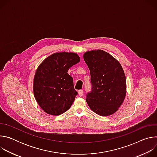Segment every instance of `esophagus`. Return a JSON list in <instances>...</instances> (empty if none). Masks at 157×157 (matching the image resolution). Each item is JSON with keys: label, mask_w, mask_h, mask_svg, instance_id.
I'll list each match as a JSON object with an SVG mask.
<instances>
[{"label": "esophagus", "mask_w": 157, "mask_h": 157, "mask_svg": "<svg viewBox=\"0 0 157 157\" xmlns=\"http://www.w3.org/2000/svg\"><path fill=\"white\" fill-rule=\"evenodd\" d=\"M83 93H84V91L82 90H79L78 91V94L79 96H82L83 95Z\"/></svg>", "instance_id": "34e87169"}]
</instances>
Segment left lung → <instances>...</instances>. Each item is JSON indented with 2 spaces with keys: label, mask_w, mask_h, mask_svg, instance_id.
<instances>
[{
  "label": "left lung",
  "mask_w": 157,
  "mask_h": 157,
  "mask_svg": "<svg viewBox=\"0 0 157 157\" xmlns=\"http://www.w3.org/2000/svg\"><path fill=\"white\" fill-rule=\"evenodd\" d=\"M84 59L90 70L92 90L86 101L97 114L107 116L115 113L126 95V78L120 63L101 50L86 52Z\"/></svg>",
  "instance_id": "1"
}]
</instances>
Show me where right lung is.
I'll list each match as a JSON object with an SVG mask.
<instances>
[{
  "label": "right lung",
  "instance_id": "obj_1",
  "mask_svg": "<svg viewBox=\"0 0 157 157\" xmlns=\"http://www.w3.org/2000/svg\"><path fill=\"white\" fill-rule=\"evenodd\" d=\"M79 61V56L75 53H55L38 67L33 79V93L46 113L58 116L71 106L78 93L68 71Z\"/></svg>",
  "mask_w": 157,
  "mask_h": 157
}]
</instances>
